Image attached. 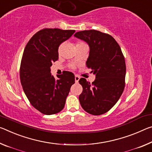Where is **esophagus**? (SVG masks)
Returning <instances> with one entry per match:
<instances>
[{"instance_id":"34e87169","label":"esophagus","mask_w":152,"mask_h":152,"mask_svg":"<svg viewBox=\"0 0 152 152\" xmlns=\"http://www.w3.org/2000/svg\"><path fill=\"white\" fill-rule=\"evenodd\" d=\"M79 80H80V77H79L78 76H75V82L76 83H78Z\"/></svg>"}]
</instances>
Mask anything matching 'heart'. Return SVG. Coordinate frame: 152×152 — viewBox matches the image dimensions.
<instances>
[{
    "instance_id": "b5f03b06",
    "label": "heart",
    "mask_w": 152,
    "mask_h": 152,
    "mask_svg": "<svg viewBox=\"0 0 152 152\" xmlns=\"http://www.w3.org/2000/svg\"><path fill=\"white\" fill-rule=\"evenodd\" d=\"M85 45V42H83V41H78L76 42V47L77 46H80V45ZM63 44H61L58 47V52L59 53H61V51L62 50V49H63ZM72 67H74V66H72Z\"/></svg>"
}]
</instances>
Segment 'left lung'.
Here are the masks:
<instances>
[{"label":"left lung","mask_w":152,"mask_h":152,"mask_svg":"<svg viewBox=\"0 0 152 152\" xmlns=\"http://www.w3.org/2000/svg\"><path fill=\"white\" fill-rule=\"evenodd\" d=\"M74 37L90 47L86 66L95 74L92 83L81 78L82 107L92 115L108 112L117 103L125 86L126 64L119 45L112 36L95 30L76 32Z\"/></svg>","instance_id":"8db88e82"}]
</instances>
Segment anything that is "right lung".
<instances>
[{
    "label": "right lung",
    "instance_id": "right-lung-1",
    "mask_svg": "<svg viewBox=\"0 0 152 152\" xmlns=\"http://www.w3.org/2000/svg\"><path fill=\"white\" fill-rule=\"evenodd\" d=\"M74 32V30L42 29L30 38L24 49L21 84L32 106L45 115L57 114L64 109L71 86L75 83L72 72L65 71L55 79L50 68L59 58V46Z\"/></svg>",
    "mask_w": 152,
    "mask_h": 152
}]
</instances>
